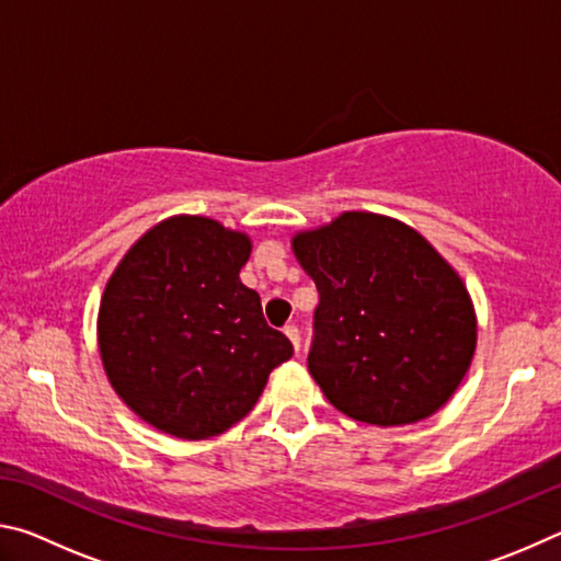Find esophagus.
<instances>
[{"instance_id":"esophagus-1","label":"esophagus","mask_w":561,"mask_h":561,"mask_svg":"<svg viewBox=\"0 0 561 561\" xmlns=\"http://www.w3.org/2000/svg\"><path fill=\"white\" fill-rule=\"evenodd\" d=\"M284 334H287V339L291 341L294 351H297V354H299V348H301V336H299V329L294 327V324H289V327H284Z\"/></svg>"}]
</instances>
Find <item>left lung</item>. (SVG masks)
Masks as SVG:
<instances>
[{
    "mask_svg": "<svg viewBox=\"0 0 561 561\" xmlns=\"http://www.w3.org/2000/svg\"><path fill=\"white\" fill-rule=\"evenodd\" d=\"M291 244L319 289L307 364L329 403L383 428L438 411L478 336L450 264L411 227L374 213H344Z\"/></svg>",
    "mask_w": 561,
    "mask_h": 561,
    "instance_id": "8db88e82",
    "label": "left lung"
}]
</instances>
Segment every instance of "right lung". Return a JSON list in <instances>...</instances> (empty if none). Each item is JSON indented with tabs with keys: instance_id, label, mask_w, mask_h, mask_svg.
Wrapping results in <instances>:
<instances>
[{
	"instance_id": "right-lung-1",
	"label": "right lung",
	"mask_w": 561,
	"mask_h": 561,
	"mask_svg": "<svg viewBox=\"0 0 561 561\" xmlns=\"http://www.w3.org/2000/svg\"><path fill=\"white\" fill-rule=\"evenodd\" d=\"M252 244L207 217H170L106 284L99 348L111 386L153 428L203 440L252 411L291 341L240 282Z\"/></svg>"
}]
</instances>
